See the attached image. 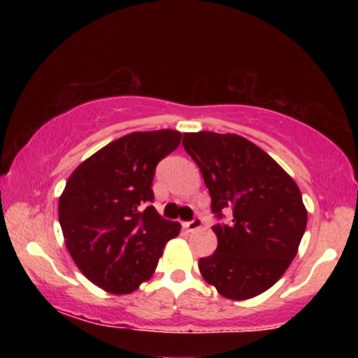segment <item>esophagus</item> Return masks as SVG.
Returning <instances> with one entry per match:
<instances>
[{"label": "esophagus", "mask_w": 358, "mask_h": 358, "mask_svg": "<svg viewBox=\"0 0 358 358\" xmlns=\"http://www.w3.org/2000/svg\"><path fill=\"white\" fill-rule=\"evenodd\" d=\"M202 224H203V220H202V218H200V217H194L192 220H190V222L184 223V228L187 229V231H195V229L202 228Z\"/></svg>", "instance_id": "esophagus-1"}]
</instances>
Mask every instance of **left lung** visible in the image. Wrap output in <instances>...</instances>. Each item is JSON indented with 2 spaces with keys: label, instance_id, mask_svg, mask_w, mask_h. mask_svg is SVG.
Wrapping results in <instances>:
<instances>
[{
  "label": "left lung",
  "instance_id": "left-lung-1",
  "mask_svg": "<svg viewBox=\"0 0 358 358\" xmlns=\"http://www.w3.org/2000/svg\"><path fill=\"white\" fill-rule=\"evenodd\" d=\"M182 146L200 168L217 218L218 246L200 257L205 280L229 300L261 295L296 256L308 213L290 176L251 141L233 134H184ZM232 215L228 224L221 220Z\"/></svg>",
  "mask_w": 358,
  "mask_h": 358
}]
</instances>
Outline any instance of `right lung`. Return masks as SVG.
Masks as SVG:
<instances>
[{
  "mask_svg": "<svg viewBox=\"0 0 358 358\" xmlns=\"http://www.w3.org/2000/svg\"><path fill=\"white\" fill-rule=\"evenodd\" d=\"M178 130L134 131L106 145L66 180L58 220L73 261L97 287L124 295L148 280L180 231L153 207L156 166L178 148Z\"/></svg>",
  "mask_w": 358,
  "mask_h": 358,
  "instance_id": "obj_1",
  "label": "right lung"
}]
</instances>
